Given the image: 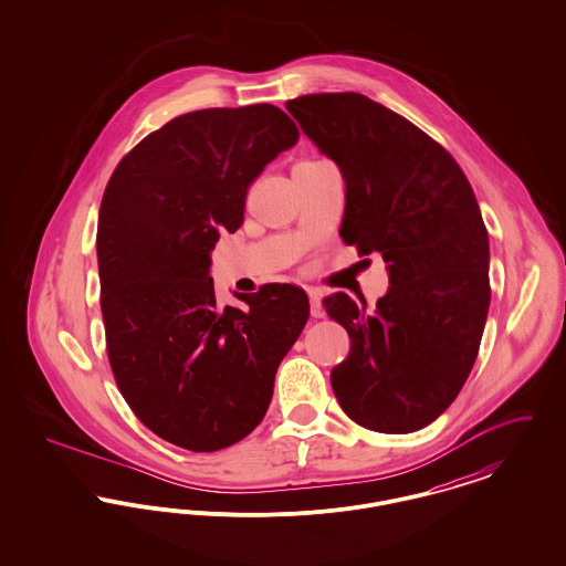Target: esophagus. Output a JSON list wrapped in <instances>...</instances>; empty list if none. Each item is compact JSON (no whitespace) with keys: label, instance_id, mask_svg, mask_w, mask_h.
Listing matches in <instances>:
<instances>
[{"label":"esophagus","instance_id":"obj_1","mask_svg":"<svg viewBox=\"0 0 566 566\" xmlns=\"http://www.w3.org/2000/svg\"><path fill=\"white\" fill-rule=\"evenodd\" d=\"M307 295H310V310H312V316L314 318H323L324 310L323 303H321V291H316V289H307Z\"/></svg>","mask_w":566,"mask_h":566}]
</instances>
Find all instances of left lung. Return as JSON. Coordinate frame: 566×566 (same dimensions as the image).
I'll list each match as a JSON object with an SVG mask.
<instances>
[{"mask_svg":"<svg viewBox=\"0 0 566 566\" xmlns=\"http://www.w3.org/2000/svg\"><path fill=\"white\" fill-rule=\"evenodd\" d=\"M286 109L344 176V242L381 254L390 280L371 314L346 293L324 298L350 335L333 392L365 429H424L457 399L484 335L490 243L478 199L434 139L365 95H305Z\"/></svg>","mask_w":566,"mask_h":566,"instance_id":"8db88e82","label":"left lung"}]
</instances>
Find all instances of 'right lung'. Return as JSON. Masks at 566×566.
I'll use <instances>...</instances> for the list:
<instances>
[{"instance_id": "1", "label": "right lung", "mask_w": 566, "mask_h": 566, "mask_svg": "<svg viewBox=\"0 0 566 566\" xmlns=\"http://www.w3.org/2000/svg\"><path fill=\"white\" fill-rule=\"evenodd\" d=\"M298 139L270 104L182 114L118 163L99 208L102 314L116 384L165 441L216 452L254 431L310 318L305 291L268 284L216 303L212 250L248 187Z\"/></svg>"}]
</instances>
